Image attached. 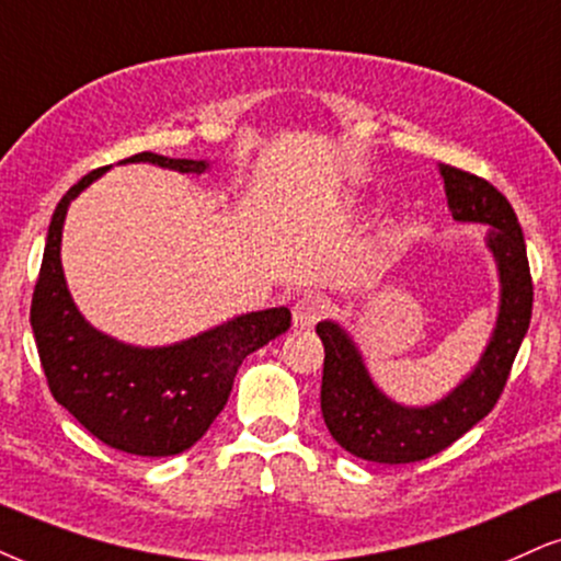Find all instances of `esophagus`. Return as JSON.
<instances>
[{"label":"esophagus","instance_id":"34e87169","mask_svg":"<svg viewBox=\"0 0 561 561\" xmlns=\"http://www.w3.org/2000/svg\"><path fill=\"white\" fill-rule=\"evenodd\" d=\"M328 309H330V304H328V299H324V296L304 294L301 299L294 304V312H291L294 328H299V330L314 328V324L320 322L324 314H328Z\"/></svg>","mask_w":561,"mask_h":561}]
</instances>
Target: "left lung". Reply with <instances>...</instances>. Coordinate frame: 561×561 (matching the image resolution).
<instances>
[{
	"label": "left lung",
	"mask_w": 561,
	"mask_h": 561,
	"mask_svg": "<svg viewBox=\"0 0 561 561\" xmlns=\"http://www.w3.org/2000/svg\"><path fill=\"white\" fill-rule=\"evenodd\" d=\"M447 207L458 224L489 226L486 249L500 275V312L479 362L447 396L428 405H403L379 390L362 351L335 320L317 324L324 345L322 416L333 439L362 460L416 462L453 445L492 411L520 351L534 309L528 254L513 205L486 179L439 165Z\"/></svg>",
	"instance_id": "1"
}]
</instances>
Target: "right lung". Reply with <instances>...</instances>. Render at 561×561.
Wrapping results in <instances>:
<instances>
[{"mask_svg": "<svg viewBox=\"0 0 561 561\" xmlns=\"http://www.w3.org/2000/svg\"><path fill=\"white\" fill-rule=\"evenodd\" d=\"M122 163H153L179 174H205L210 161L137 153ZM108 171L95 169L59 199L46 233L44 262L31 304L48 390L103 445L140 458L190 449L231 396L249 354L291 328L286 307L247 312L171 345H133L101 333L67 288L61 228L72 199Z\"/></svg>", "mask_w": 561, "mask_h": 561, "instance_id": "1", "label": "right lung"}]
</instances>
